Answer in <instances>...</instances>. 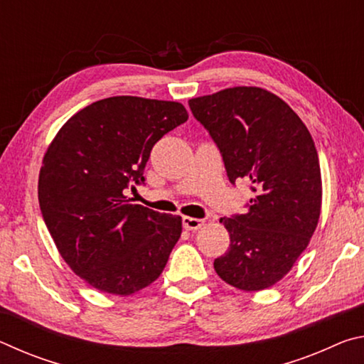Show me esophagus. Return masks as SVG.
Masks as SVG:
<instances>
[{
    "instance_id": "esophagus-1",
    "label": "esophagus",
    "mask_w": 364,
    "mask_h": 364,
    "mask_svg": "<svg viewBox=\"0 0 364 364\" xmlns=\"http://www.w3.org/2000/svg\"><path fill=\"white\" fill-rule=\"evenodd\" d=\"M204 223H205L204 220L191 218V217H183V226H184V230H188V231L199 230V228L204 226Z\"/></svg>"
}]
</instances>
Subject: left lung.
Masks as SVG:
<instances>
[{
	"instance_id": "left-lung-1",
	"label": "left lung",
	"mask_w": 364,
	"mask_h": 364,
	"mask_svg": "<svg viewBox=\"0 0 364 364\" xmlns=\"http://www.w3.org/2000/svg\"><path fill=\"white\" fill-rule=\"evenodd\" d=\"M189 107L223 156L228 178L250 181L249 210L220 218L230 249L213 268L245 292L274 286L292 269L321 213V170L305 123L258 86H234L193 97Z\"/></svg>"
}]
</instances>
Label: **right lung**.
I'll use <instances>...</instances> for the list:
<instances>
[{
	"mask_svg": "<svg viewBox=\"0 0 364 364\" xmlns=\"http://www.w3.org/2000/svg\"><path fill=\"white\" fill-rule=\"evenodd\" d=\"M188 120L175 101L114 96L67 120L43 157L38 200L60 257L91 287L132 295L152 284L181 236V217L130 204L154 144Z\"/></svg>",
	"mask_w": 364,
	"mask_h": 364,
	"instance_id": "1",
	"label": "right lung"
}]
</instances>
